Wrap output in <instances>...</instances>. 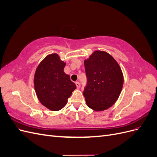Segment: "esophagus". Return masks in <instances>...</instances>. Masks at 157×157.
Returning <instances> with one entry per match:
<instances>
[{
	"label": "esophagus",
	"mask_w": 157,
	"mask_h": 157,
	"mask_svg": "<svg viewBox=\"0 0 157 157\" xmlns=\"http://www.w3.org/2000/svg\"><path fill=\"white\" fill-rule=\"evenodd\" d=\"M75 84H76V86H77V88H80V85L79 82H75Z\"/></svg>",
	"instance_id": "34e87169"
}]
</instances>
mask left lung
Returning a JSON list of instances; mask_svg holds the SVG:
<instances>
[{
	"label": "left lung",
	"mask_w": 157,
	"mask_h": 157,
	"mask_svg": "<svg viewBox=\"0 0 157 157\" xmlns=\"http://www.w3.org/2000/svg\"><path fill=\"white\" fill-rule=\"evenodd\" d=\"M87 86L83 95L86 105L96 111L110 108L121 93L124 77L120 65L107 52L95 50L84 59Z\"/></svg>",
	"instance_id": "8db88e82"
}]
</instances>
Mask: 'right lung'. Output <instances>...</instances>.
Listing matches in <instances>:
<instances>
[{"instance_id": "obj_1", "label": "right lung", "mask_w": 157, "mask_h": 157, "mask_svg": "<svg viewBox=\"0 0 157 157\" xmlns=\"http://www.w3.org/2000/svg\"><path fill=\"white\" fill-rule=\"evenodd\" d=\"M66 63L57 54L46 56L37 66L34 76L35 90L42 105L53 111L63 108L76 89L69 75L64 72Z\"/></svg>"}]
</instances>
